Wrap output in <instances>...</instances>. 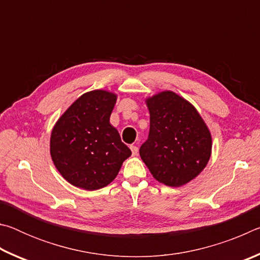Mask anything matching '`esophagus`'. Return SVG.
Listing matches in <instances>:
<instances>
[{
    "label": "esophagus",
    "instance_id": "esophagus-1",
    "mask_svg": "<svg viewBox=\"0 0 260 260\" xmlns=\"http://www.w3.org/2000/svg\"><path fill=\"white\" fill-rule=\"evenodd\" d=\"M131 150H132V153H133V155L135 156V155H138L139 148L136 147V146H131Z\"/></svg>",
    "mask_w": 260,
    "mask_h": 260
}]
</instances>
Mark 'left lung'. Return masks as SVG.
Returning a JSON list of instances; mask_svg holds the SVG:
<instances>
[{
    "instance_id": "left-lung-1",
    "label": "left lung",
    "mask_w": 260,
    "mask_h": 260,
    "mask_svg": "<svg viewBox=\"0 0 260 260\" xmlns=\"http://www.w3.org/2000/svg\"><path fill=\"white\" fill-rule=\"evenodd\" d=\"M150 131L140 156L152 177L179 187L197 177L211 156V135L199 112L173 91L147 100Z\"/></svg>"
}]
</instances>
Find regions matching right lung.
<instances>
[{
  "label": "right lung",
  "mask_w": 260,
  "mask_h": 260,
  "mask_svg": "<svg viewBox=\"0 0 260 260\" xmlns=\"http://www.w3.org/2000/svg\"><path fill=\"white\" fill-rule=\"evenodd\" d=\"M116 95L94 90L80 96L51 133L52 161L63 178L86 190L103 188L117 177L131 149L110 124Z\"/></svg>",
  "instance_id": "obj_1"
}]
</instances>
